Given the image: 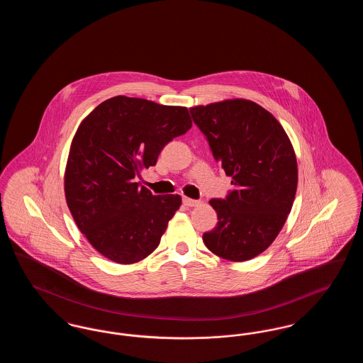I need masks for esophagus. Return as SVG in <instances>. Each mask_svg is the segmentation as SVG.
<instances>
[{"mask_svg":"<svg viewBox=\"0 0 363 363\" xmlns=\"http://www.w3.org/2000/svg\"><path fill=\"white\" fill-rule=\"evenodd\" d=\"M182 203H184V206H186V207H197V206L201 204V201L193 200V199H189V197H184V199H182Z\"/></svg>","mask_w":363,"mask_h":363,"instance_id":"1","label":"esophagus"}]
</instances>
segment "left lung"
Here are the masks:
<instances>
[{
    "label": "left lung",
    "mask_w": 363,
    "mask_h": 363,
    "mask_svg": "<svg viewBox=\"0 0 363 363\" xmlns=\"http://www.w3.org/2000/svg\"><path fill=\"white\" fill-rule=\"evenodd\" d=\"M190 114L234 185L225 199L209 201L219 222L203 241L222 259H253L275 241L293 207L298 167L291 141L252 101L196 106Z\"/></svg>",
    "instance_id": "left-lung-1"
}]
</instances>
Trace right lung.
<instances>
[{
    "label": "right lung",
    "instance_id": "right-lung-1",
    "mask_svg": "<svg viewBox=\"0 0 363 363\" xmlns=\"http://www.w3.org/2000/svg\"><path fill=\"white\" fill-rule=\"evenodd\" d=\"M190 128L186 107L128 96L104 101L80 123L70 145L65 197L79 230L106 259L133 264L157 247L181 196H155L136 178Z\"/></svg>",
    "mask_w": 363,
    "mask_h": 363
}]
</instances>
